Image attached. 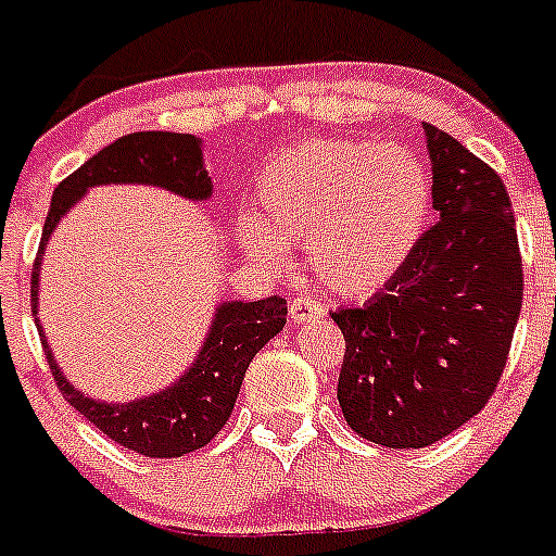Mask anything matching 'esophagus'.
<instances>
[{
    "mask_svg": "<svg viewBox=\"0 0 556 556\" xmlns=\"http://www.w3.org/2000/svg\"><path fill=\"white\" fill-rule=\"evenodd\" d=\"M324 304L309 299V295H293V299H290V318H293V324H307V320L324 318Z\"/></svg>",
    "mask_w": 556,
    "mask_h": 556,
    "instance_id": "obj_1",
    "label": "esophagus"
}]
</instances>
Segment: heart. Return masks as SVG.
I'll use <instances>...</instances> for the list:
<instances>
[{
    "instance_id": "1",
    "label": "heart",
    "mask_w": 556,
    "mask_h": 556,
    "mask_svg": "<svg viewBox=\"0 0 556 556\" xmlns=\"http://www.w3.org/2000/svg\"><path fill=\"white\" fill-rule=\"evenodd\" d=\"M254 202L257 219L241 225L252 257L288 268L282 243L307 247L320 282L359 299L408 263L428 227L433 184L406 148L313 139L268 161Z\"/></svg>"
}]
</instances>
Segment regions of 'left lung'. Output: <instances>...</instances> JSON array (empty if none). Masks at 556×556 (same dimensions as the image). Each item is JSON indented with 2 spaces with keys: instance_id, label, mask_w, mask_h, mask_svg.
Returning a JSON list of instances; mask_svg holds the SVG:
<instances>
[{
  "instance_id": "obj_1",
  "label": "left lung",
  "mask_w": 556,
  "mask_h": 556,
  "mask_svg": "<svg viewBox=\"0 0 556 556\" xmlns=\"http://www.w3.org/2000/svg\"><path fill=\"white\" fill-rule=\"evenodd\" d=\"M439 222L392 282L331 313L345 337L337 401L362 439L430 447L500 383L521 313L516 219L500 175L425 123Z\"/></svg>"
}]
</instances>
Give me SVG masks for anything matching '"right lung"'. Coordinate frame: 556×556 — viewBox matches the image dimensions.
I'll return each instance as SVG.
<instances>
[{"label": "right lung", "instance_id": "add662e5", "mask_svg": "<svg viewBox=\"0 0 556 556\" xmlns=\"http://www.w3.org/2000/svg\"><path fill=\"white\" fill-rule=\"evenodd\" d=\"M109 184L159 186L194 202H205L214 194V184L207 178L205 159H202V139L194 134L139 131L106 144L74 175H67L51 197L33 268L35 324H38L56 387L81 417L90 419L121 447L148 455V458H180V455L205 447L225 428L249 362L271 337L282 331L288 320V302L282 295H268L261 302L216 304L211 329L189 370L180 372L169 387L159 392L134 397L128 403H106L79 392L56 365L38 320L40 263H43L46 243L54 236L60 219H65L67 211L87 191Z\"/></svg>", "mask_w": 556, "mask_h": 556}]
</instances>
